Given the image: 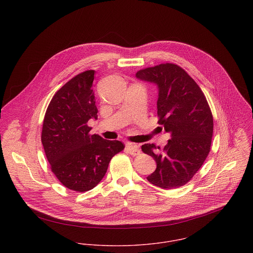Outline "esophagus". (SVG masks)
Segmentation results:
<instances>
[{
    "mask_svg": "<svg viewBox=\"0 0 253 253\" xmlns=\"http://www.w3.org/2000/svg\"><path fill=\"white\" fill-rule=\"evenodd\" d=\"M126 152H128L130 155L132 156H136L140 153V150H139V147L134 143H126Z\"/></svg>",
    "mask_w": 253,
    "mask_h": 253,
    "instance_id": "esophagus-1",
    "label": "esophagus"
}]
</instances>
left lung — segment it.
Masks as SVG:
<instances>
[{
	"label": "left lung",
	"instance_id": "left-lung-1",
	"mask_svg": "<svg viewBox=\"0 0 253 253\" xmlns=\"http://www.w3.org/2000/svg\"><path fill=\"white\" fill-rule=\"evenodd\" d=\"M135 76L157 84L158 123L171 137L163 151L155 144L142 145L143 153L157 164L147 179L163 189L178 188L192 179L210 153L213 133L210 105L197 83L176 64L145 68Z\"/></svg>",
	"mask_w": 253,
	"mask_h": 253
}]
</instances>
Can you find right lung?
Returning <instances> with one entry per match:
<instances>
[{
	"instance_id": "right-lung-1",
	"label": "right lung",
	"mask_w": 253,
	"mask_h": 253,
	"mask_svg": "<svg viewBox=\"0 0 253 253\" xmlns=\"http://www.w3.org/2000/svg\"><path fill=\"white\" fill-rule=\"evenodd\" d=\"M94 70L67 82L50 100L42 130V143L51 171L66 188L85 192L104 177L111 159L123 151L119 140L90 135V119L97 120L92 88Z\"/></svg>"
}]
</instances>
